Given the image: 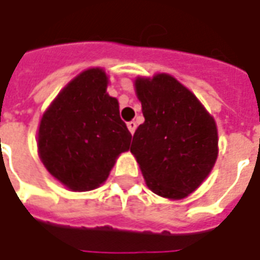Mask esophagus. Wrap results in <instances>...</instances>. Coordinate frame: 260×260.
<instances>
[{
    "instance_id": "1",
    "label": "esophagus",
    "mask_w": 260,
    "mask_h": 260,
    "mask_svg": "<svg viewBox=\"0 0 260 260\" xmlns=\"http://www.w3.org/2000/svg\"><path fill=\"white\" fill-rule=\"evenodd\" d=\"M136 127H137V124H136L135 121H128V123H127V128H128V132H130L132 135H135Z\"/></svg>"
}]
</instances>
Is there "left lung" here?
<instances>
[{"label": "left lung", "instance_id": "1", "mask_svg": "<svg viewBox=\"0 0 260 260\" xmlns=\"http://www.w3.org/2000/svg\"><path fill=\"white\" fill-rule=\"evenodd\" d=\"M145 123L132 142L147 186L165 198H184L217 159V127L191 91L166 74L136 79Z\"/></svg>", "mask_w": 260, "mask_h": 260}]
</instances>
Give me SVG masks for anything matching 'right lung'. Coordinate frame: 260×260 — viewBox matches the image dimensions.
Instances as JSON below:
<instances>
[{
    "mask_svg": "<svg viewBox=\"0 0 260 260\" xmlns=\"http://www.w3.org/2000/svg\"><path fill=\"white\" fill-rule=\"evenodd\" d=\"M103 69H88L60 91L39 127V153L46 169L72 191L104 182L132 135L118 101L107 94Z\"/></svg>",
    "mask_w": 260,
    "mask_h": 260,
    "instance_id": "1",
    "label": "right lung"
}]
</instances>
